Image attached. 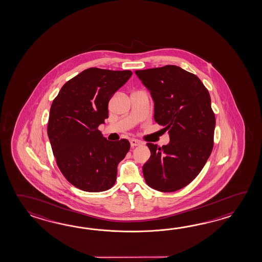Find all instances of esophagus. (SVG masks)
<instances>
[{"label": "esophagus", "mask_w": 262, "mask_h": 262, "mask_svg": "<svg viewBox=\"0 0 262 262\" xmlns=\"http://www.w3.org/2000/svg\"><path fill=\"white\" fill-rule=\"evenodd\" d=\"M130 144H131V147H136V146H139L140 142L137 139H130Z\"/></svg>", "instance_id": "1"}]
</instances>
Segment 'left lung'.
Here are the masks:
<instances>
[{
  "label": "left lung",
  "mask_w": 262,
  "mask_h": 262,
  "mask_svg": "<svg viewBox=\"0 0 262 262\" xmlns=\"http://www.w3.org/2000/svg\"><path fill=\"white\" fill-rule=\"evenodd\" d=\"M150 92L155 120L169 134L162 147L147 143L150 157L142 168L152 189L175 192L201 172L213 148L215 116L211 96L201 79L176 66L137 70Z\"/></svg>",
  "instance_id": "obj_1"
}]
</instances>
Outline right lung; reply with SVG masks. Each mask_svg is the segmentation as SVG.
Masks as SVG:
<instances>
[{"instance_id":"obj_1","label":"right lung","mask_w":262,"mask_h":262,"mask_svg":"<svg viewBox=\"0 0 262 262\" xmlns=\"http://www.w3.org/2000/svg\"><path fill=\"white\" fill-rule=\"evenodd\" d=\"M131 76L130 70L88 68L68 80L52 102L48 123L52 151L62 175L78 189L102 192L116 182L118 164L130 143L108 141L98 126L108 118L112 95Z\"/></svg>"}]
</instances>
